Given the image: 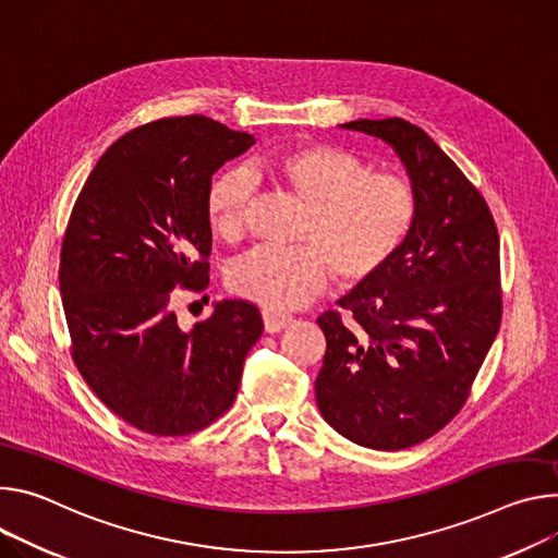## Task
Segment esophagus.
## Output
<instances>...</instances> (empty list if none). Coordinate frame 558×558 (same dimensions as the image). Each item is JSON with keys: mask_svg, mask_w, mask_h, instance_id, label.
I'll return each instance as SVG.
<instances>
[{"mask_svg": "<svg viewBox=\"0 0 558 558\" xmlns=\"http://www.w3.org/2000/svg\"><path fill=\"white\" fill-rule=\"evenodd\" d=\"M262 319H264V330L266 332H279V330H283V328H288L292 324L290 315L275 313V311H264Z\"/></svg>", "mask_w": 558, "mask_h": 558, "instance_id": "1", "label": "esophagus"}]
</instances>
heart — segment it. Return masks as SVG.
Masks as SVG:
<instances>
[{
  "label": "heart",
  "mask_w": 558,
  "mask_h": 558,
  "mask_svg": "<svg viewBox=\"0 0 558 558\" xmlns=\"http://www.w3.org/2000/svg\"><path fill=\"white\" fill-rule=\"evenodd\" d=\"M255 170L268 174L307 204L299 236L303 245H259L228 275L234 294L268 311H292L311 301L328 281L354 286L379 275L410 239L418 202L412 185L395 174L373 172L356 155L305 144L259 157ZM253 179L243 170L219 172L206 193L215 232L236 239L243 230Z\"/></svg>",
  "instance_id": "1"
}]
</instances>
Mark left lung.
Here are the masks:
<instances>
[{"instance_id": "1", "label": "left lung", "mask_w": 558, "mask_h": 558, "mask_svg": "<svg viewBox=\"0 0 558 558\" xmlns=\"http://www.w3.org/2000/svg\"><path fill=\"white\" fill-rule=\"evenodd\" d=\"M339 129L386 142L416 193L397 257L317 319L326 354L317 405L341 437L373 450L429 439L461 410L501 326L499 232L459 166L414 123L354 119Z\"/></svg>"}]
</instances>
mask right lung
<instances>
[{"instance_id":"right-lung-1","label":"right lung","mask_w":558,"mask_h":558,"mask_svg":"<svg viewBox=\"0 0 558 558\" xmlns=\"http://www.w3.org/2000/svg\"><path fill=\"white\" fill-rule=\"evenodd\" d=\"M255 144L204 114L119 137L97 161L61 243L59 290L73 359L93 392L157 437L210 425L234 401L262 337L253 303L223 299L181 330L172 294L208 286L213 174Z\"/></svg>"}]
</instances>
